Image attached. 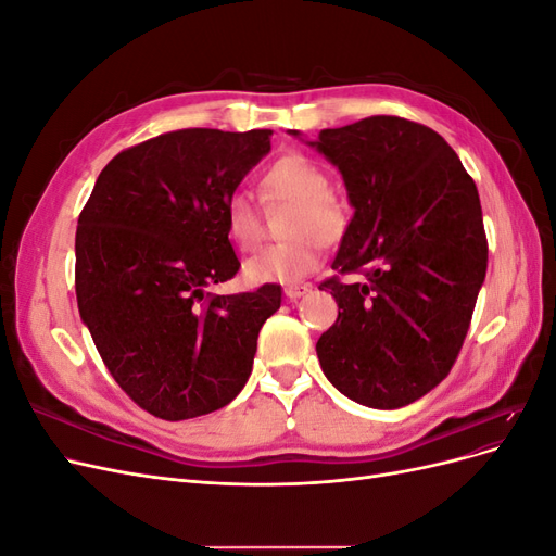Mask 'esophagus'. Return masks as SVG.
Masks as SVG:
<instances>
[{"instance_id":"obj_1","label":"esophagus","mask_w":556,"mask_h":556,"mask_svg":"<svg viewBox=\"0 0 556 556\" xmlns=\"http://www.w3.org/2000/svg\"><path fill=\"white\" fill-rule=\"evenodd\" d=\"M311 292L308 285H290V288H285V296H288L290 301H296L301 296H306Z\"/></svg>"}]
</instances>
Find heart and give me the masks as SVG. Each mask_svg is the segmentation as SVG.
<instances>
[{
	"label": "heart",
	"mask_w": 556,
	"mask_h": 556,
	"mask_svg": "<svg viewBox=\"0 0 556 556\" xmlns=\"http://www.w3.org/2000/svg\"><path fill=\"white\" fill-rule=\"evenodd\" d=\"M268 199L294 201L288 233L294 239L264 245L245 260V278L257 285H292L311 276L323 264V241L343 237L345 215L327 190L329 180L319 166L299 153L285 155L262 176ZM225 229L239 250H250L260 241V215L245 192H233L225 204Z\"/></svg>",
	"instance_id": "obj_1"
}]
</instances>
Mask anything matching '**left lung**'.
<instances>
[{
	"mask_svg": "<svg viewBox=\"0 0 556 556\" xmlns=\"http://www.w3.org/2000/svg\"><path fill=\"white\" fill-rule=\"evenodd\" d=\"M306 143L341 172L355 208L331 268L366 271V282L319 285L339 304L319 366L362 406L403 408L450 374L466 339L486 274L478 188L441 134L396 115Z\"/></svg>",
	"mask_w": 556,
	"mask_h": 556,
	"instance_id": "8db88e82",
	"label": "left lung"
}]
</instances>
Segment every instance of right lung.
Instances as JSON below:
<instances>
[{
    "instance_id": "add662e5",
    "label": "right lung",
    "mask_w": 556,
    "mask_h": 556,
    "mask_svg": "<svg viewBox=\"0 0 556 556\" xmlns=\"http://www.w3.org/2000/svg\"><path fill=\"white\" fill-rule=\"evenodd\" d=\"M271 129H178L123 150L76 229L83 325L115 382L178 422L220 410L250 378L278 285L211 296L237 276L225 204L271 150Z\"/></svg>"
}]
</instances>
